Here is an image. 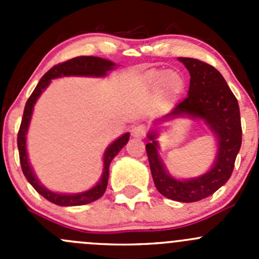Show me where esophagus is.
<instances>
[{"label": "esophagus", "mask_w": 259, "mask_h": 259, "mask_svg": "<svg viewBox=\"0 0 259 259\" xmlns=\"http://www.w3.org/2000/svg\"><path fill=\"white\" fill-rule=\"evenodd\" d=\"M146 134V127L144 125H138L133 129V137L137 138V139H143Z\"/></svg>", "instance_id": "esophagus-1"}]
</instances>
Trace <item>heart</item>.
Returning <instances> with one entry per match:
<instances>
[{
    "mask_svg": "<svg viewBox=\"0 0 259 259\" xmlns=\"http://www.w3.org/2000/svg\"><path fill=\"white\" fill-rule=\"evenodd\" d=\"M142 82L145 88H159L164 99L174 98L184 89V80L176 71H161V70H149L143 74Z\"/></svg>",
    "mask_w": 259,
    "mask_h": 259,
    "instance_id": "obj_1",
    "label": "heart"
}]
</instances>
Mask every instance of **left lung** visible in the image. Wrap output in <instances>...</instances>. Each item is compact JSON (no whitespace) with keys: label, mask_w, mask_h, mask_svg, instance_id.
Segmentation results:
<instances>
[{"label":"left lung","mask_w":259,"mask_h":259,"mask_svg":"<svg viewBox=\"0 0 259 259\" xmlns=\"http://www.w3.org/2000/svg\"><path fill=\"white\" fill-rule=\"evenodd\" d=\"M178 60L190 75L188 96L158 122L180 117L202 120L217 139L215 158L207 173L178 179L170 176L159 155L156 129H151L146 135L149 143L145 149L158 192L176 202L192 203L209 197L231 178L242 144L241 114L236 96L215 67L190 57Z\"/></svg>","instance_id":"8db88e82"}]
</instances>
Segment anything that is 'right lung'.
Returning a JSON list of instances; mask_svg holds the SVG:
<instances>
[{
    "mask_svg": "<svg viewBox=\"0 0 259 259\" xmlns=\"http://www.w3.org/2000/svg\"><path fill=\"white\" fill-rule=\"evenodd\" d=\"M115 62L110 60L101 59V57L96 56H79L74 57V59L65 61L62 64L56 65L52 69H50L48 72L42 76V79L38 81L37 86L35 88L33 93L28 98L27 103H26L25 110H23L22 121H21L20 130H18L17 135V146L18 153H20V163L21 168H22L23 176L28 180L31 185L35 188L37 193H40L45 199L49 202L54 203L56 205H61V207H74V205H83L89 204L91 202H95L99 198L103 197L105 193L106 187H108L109 180V166H110L111 160L115 156L119 154V151L126 145L129 142V133H125L121 137L117 138L115 142L111 143L110 145L106 148L105 153H104V168L101 178L89 190L81 193H74V194H65V193H56L52 190L48 189L40 180L36 177L35 171H33L32 166H31L30 161H28L27 149H26V135H27L28 126H30L31 117H32L33 106H35L36 101L40 98L42 91L48 88L51 82V80L59 79L62 76H89V77H104L108 75L109 71L115 69Z\"/></svg>",
    "mask_w": 259,
    "mask_h": 259,
    "instance_id": "obj_1",
    "label": "right lung"
}]
</instances>
